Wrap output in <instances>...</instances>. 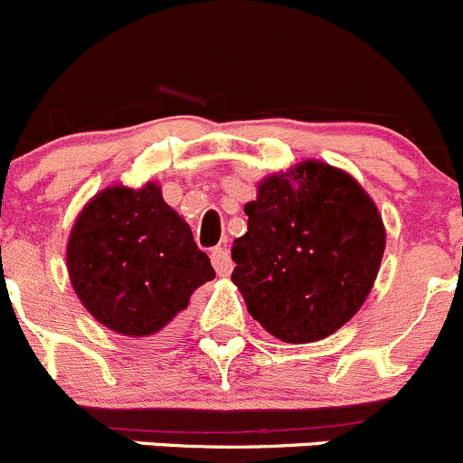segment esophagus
Here are the masks:
<instances>
[{"label": "esophagus", "mask_w": 463, "mask_h": 463, "mask_svg": "<svg viewBox=\"0 0 463 463\" xmlns=\"http://www.w3.org/2000/svg\"><path fill=\"white\" fill-rule=\"evenodd\" d=\"M212 263H213V268H216L218 277H230L232 274L233 263H232L230 251H227L225 247H216V250L212 251Z\"/></svg>", "instance_id": "esophagus-1"}]
</instances>
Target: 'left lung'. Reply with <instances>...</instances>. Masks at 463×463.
<instances>
[{
    "mask_svg": "<svg viewBox=\"0 0 463 463\" xmlns=\"http://www.w3.org/2000/svg\"><path fill=\"white\" fill-rule=\"evenodd\" d=\"M232 281L247 310L288 345L324 340L360 310L381 269L385 225L340 168L306 159L274 173L245 204Z\"/></svg>",
    "mask_w": 463,
    "mask_h": 463,
    "instance_id": "obj_1",
    "label": "left lung"
}]
</instances>
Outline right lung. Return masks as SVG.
Segmentation results:
<instances>
[{
  "label": "right lung",
  "mask_w": 463,
  "mask_h": 463,
  "mask_svg": "<svg viewBox=\"0 0 463 463\" xmlns=\"http://www.w3.org/2000/svg\"><path fill=\"white\" fill-rule=\"evenodd\" d=\"M67 269L87 313L128 337L166 331L195 288L216 277L155 182L96 194L71 227Z\"/></svg>",
  "instance_id": "right-lung-1"
}]
</instances>
